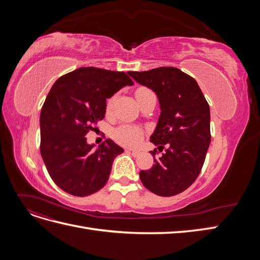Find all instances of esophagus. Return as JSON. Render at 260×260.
Here are the masks:
<instances>
[{"label": "esophagus", "mask_w": 260, "mask_h": 260, "mask_svg": "<svg viewBox=\"0 0 260 260\" xmlns=\"http://www.w3.org/2000/svg\"><path fill=\"white\" fill-rule=\"evenodd\" d=\"M127 152H129L132 156H135V157H137V156H139L140 154H141V152L140 151H137V149H127Z\"/></svg>", "instance_id": "1"}]
</instances>
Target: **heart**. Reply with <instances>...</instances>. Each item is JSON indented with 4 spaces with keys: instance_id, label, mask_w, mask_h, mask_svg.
<instances>
[{
    "instance_id": "obj_1",
    "label": "heart",
    "mask_w": 260,
    "mask_h": 260,
    "mask_svg": "<svg viewBox=\"0 0 260 260\" xmlns=\"http://www.w3.org/2000/svg\"><path fill=\"white\" fill-rule=\"evenodd\" d=\"M149 90L145 88H140L136 92V98L139 96L140 94H142L144 92H147ZM114 104V98L109 99L106 103V113H111L112 108ZM143 130L140 127H137V125H132V124H122L119 128H117L114 131V139L116 142H118L121 145L124 146H137L141 140L143 138Z\"/></svg>"
}]
</instances>
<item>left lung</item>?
<instances>
[{
	"mask_svg": "<svg viewBox=\"0 0 260 260\" xmlns=\"http://www.w3.org/2000/svg\"><path fill=\"white\" fill-rule=\"evenodd\" d=\"M138 83L152 89L158 98L160 115L151 142L165 149L151 169L141 170L143 185L159 196L185 191L205 161L210 144V111L194 78L175 67L129 72Z\"/></svg>",
	"mask_w": 260,
	"mask_h": 260,
	"instance_id": "8db88e82",
	"label": "left lung"
}]
</instances>
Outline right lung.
Instances as JSON below:
<instances>
[{
	"label": "right lung",
	"mask_w": 260,
	"mask_h": 260,
	"mask_svg": "<svg viewBox=\"0 0 260 260\" xmlns=\"http://www.w3.org/2000/svg\"><path fill=\"white\" fill-rule=\"evenodd\" d=\"M133 81L122 72L81 67L55 81L40 115L41 156L62 191L88 196L103 187L122 147L107 139L95 148L86 142L106 113V100Z\"/></svg>",
	"instance_id": "obj_1"
}]
</instances>
